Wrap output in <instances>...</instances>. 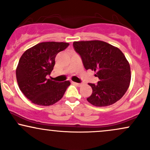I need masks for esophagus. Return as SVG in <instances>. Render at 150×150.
Segmentation results:
<instances>
[{
    "mask_svg": "<svg viewBox=\"0 0 150 150\" xmlns=\"http://www.w3.org/2000/svg\"><path fill=\"white\" fill-rule=\"evenodd\" d=\"M73 84H74V85H75L77 86H78V87H80V86L82 85V83H77V82H73Z\"/></svg>",
    "mask_w": 150,
    "mask_h": 150,
    "instance_id": "1",
    "label": "esophagus"
}]
</instances>
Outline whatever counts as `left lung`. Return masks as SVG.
<instances>
[{
  "label": "left lung",
  "mask_w": 150,
  "mask_h": 150,
  "mask_svg": "<svg viewBox=\"0 0 150 150\" xmlns=\"http://www.w3.org/2000/svg\"><path fill=\"white\" fill-rule=\"evenodd\" d=\"M86 70L96 72L99 81L89 83L92 94L87 99L95 106H107L123 97L130 85L131 73L128 61L118 48L99 40L74 42Z\"/></svg>",
  "instance_id": "8db88e82"
}]
</instances>
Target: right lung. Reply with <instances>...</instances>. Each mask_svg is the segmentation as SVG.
I'll return each instance as SVG.
<instances>
[{
  "label": "right lung",
  "instance_id": "1",
  "mask_svg": "<svg viewBox=\"0 0 150 150\" xmlns=\"http://www.w3.org/2000/svg\"><path fill=\"white\" fill-rule=\"evenodd\" d=\"M69 46L66 42H42L25 51L16 68L19 88L34 104L51 106L63 97L69 81L57 82L46 78L55 65V58Z\"/></svg>",
  "mask_w": 150,
  "mask_h": 150
}]
</instances>
